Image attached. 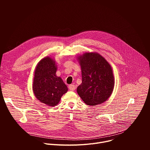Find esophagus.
I'll list each match as a JSON object with an SVG mask.
<instances>
[{"instance_id": "obj_1", "label": "esophagus", "mask_w": 150, "mask_h": 150, "mask_svg": "<svg viewBox=\"0 0 150 150\" xmlns=\"http://www.w3.org/2000/svg\"><path fill=\"white\" fill-rule=\"evenodd\" d=\"M68 88H69V90H71V91H74L75 89V85H74V84H71V85H69Z\"/></svg>"}]
</instances>
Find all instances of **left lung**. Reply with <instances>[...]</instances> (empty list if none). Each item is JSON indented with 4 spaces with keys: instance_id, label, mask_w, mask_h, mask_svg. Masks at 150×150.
<instances>
[{
    "instance_id": "1",
    "label": "left lung",
    "mask_w": 150,
    "mask_h": 150,
    "mask_svg": "<svg viewBox=\"0 0 150 150\" xmlns=\"http://www.w3.org/2000/svg\"><path fill=\"white\" fill-rule=\"evenodd\" d=\"M82 83L76 91L89 105L101 104L108 99L114 88V76L109 63L100 54L86 53L80 56Z\"/></svg>"
}]
</instances>
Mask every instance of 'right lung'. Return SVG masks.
<instances>
[{
  "label": "right lung",
  "mask_w": 150,
  "mask_h": 150,
  "mask_svg": "<svg viewBox=\"0 0 150 150\" xmlns=\"http://www.w3.org/2000/svg\"><path fill=\"white\" fill-rule=\"evenodd\" d=\"M55 62L49 57L40 61L36 67L33 88L36 98L49 106L56 105L68 89L61 78L56 75Z\"/></svg>",
  "instance_id": "1"
}]
</instances>
